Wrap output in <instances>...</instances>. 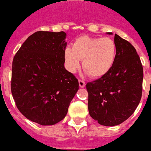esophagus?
Segmentation results:
<instances>
[{"label":"esophagus","mask_w":151,"mask_h":151,"mask_svg":"<svg viewBox=\"0 0 151 151\" xmlns=\"http://www.w3.org/2000/svg\"><path fill=\"white\" fill-rule=\"evenodd\" d=\"M78 83H79V86L80 87H85V86H86V83H85V82L84 81H83V80H79L78 81Z\"/></svg>","instance_id":"obj_1"}]
</instances>
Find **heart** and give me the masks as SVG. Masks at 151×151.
I'll use <instances>...</instances> for the list:
<instances>
[{"label":"heart","mask_w":151,"mask_h":151,"mask_svg":"<svg viewBox=\"0 0 151 151\" xmlns=\"http://www.w3.org/2000/svg\"><path fill=\"white\" fill-rule=\"evenodd\" d=\"M116 55L117 48L112 39L82 36L73 42L72 47L65 48L64 60L69 73L77 72L83 60L84 70L92 78H101L110 71Z\"/></svg>","instance_id":"obj_1"}]
</instances>
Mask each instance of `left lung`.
Masks as SVG:
<instances>
[{
	"instance_id": "left-lung-1",
	"label": "left lung",
	"mask_w": 151,
	"mask_h": 151,
	"mask_svg": "<svg viewBox=\"0 0 151 151\" xmlns=\"http://www.w3.org/2000/svg\"><path fill=\"white\" fill-rule=\"evenodd\" d=\"M114 43L117 55L110 71L86 84L89 114L108 127L127 120L139 105L142 94L143 68L137 50L117 34Z\"/></svg>"
}]
</instances>
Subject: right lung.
<instances>
[{"instance_id": "1", "label": "right lung", "mask_w": 151, "mask_h": 151, "mask_svg": "<svg viewBox=\"0 0 151 151\" xmlns=\"http://www.w3.org/2000/svg\"><path fill=\"white\" fill-rule=\"evenodd\" d=\"M65 39V32H36L14 57V100L24 117L40 125L63 119L78 91V79L64 65Z\"/></svg>"}]
</instances>
